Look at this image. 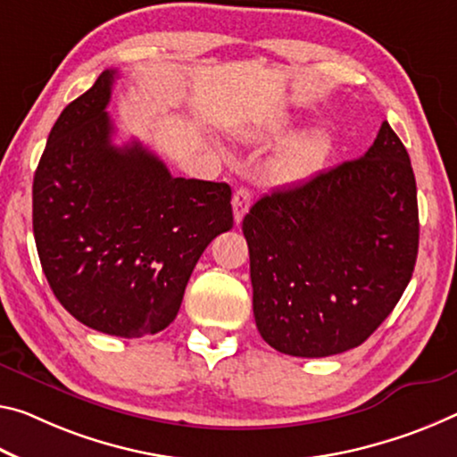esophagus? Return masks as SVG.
Returning a JSON list of instances; mask_svg holds the SVG:
<instances>
[{"label": "esophagus", "instance_id": "obj_1", "mask_svg": "<svg viewBox=\"0 0 457 457\" xmlns=\"http://www.w3.org/2000/svg\"><path fill=\"white\" fill-rule=\"evenodd\" d=\"M250 203H252V195L248 189H244V187L236 189L234 197H231V207H234V221L236 223H240L244 220V215L248 213Z\"/></svg>", "mask_w": 457, "mask_h": 457}]
</instances>
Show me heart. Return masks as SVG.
I'll return each instance as SVG.
<instances>
[{
    "mask_svg": "<svg viewBox=\"0 0 457 457\" xmlns=\"http://www.w3.org/2000/svg\"><path fill=\"white\" fill-rule=\"evenodd\" d=\"M293 129V118L280 113L277 118L264 121L250 132L245 137L252 142H278ZM331 140L325 132L313 129V132H303L288 140L268 164V175L278 185H291L307 179L323 166L325 158L329 154Z\"/></svg>",
    "mask_w": 457,
    "mask_h": 457,
    "instance_id": "b5f03b06",
    "label": "heart"
}]
</instances>
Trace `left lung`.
I'll list each match as a JSON object with an SVG mask.
<instances>
[{"label":"left lung","mask_w":457,"mask_h":457,"mask_svg":"<svg viewBox=\"0 0 457 457\" xmlns=\"http://www.w3.org/2000/svg\"><path fill=\"white\" fill-rule=\"evenodd\" d=\"M242 231L264 342L296 358L358 347L415 270L419 209L407 148L382 121L364 156L264 195Z\"/></svg>","instance_id":"8db88e82"}]
</instances>
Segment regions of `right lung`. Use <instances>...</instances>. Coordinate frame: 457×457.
Wrapping results in <instances>:
<instances>
[{"mask_svg":"<svg viewBox=\"0 0 457 457\" xmlns=\"http://www.w3.org/2000/svg\"><path fill=\"white\" fill-rule=\"evenodd\" d=\"M118 71L64 107L32 185L42 270L91 329L144 337L175 321L203 250L234 228L228 183L172 177L140 142L113 144L105 112Z\"/></svg>","mask_w":457,"mask_h":457,"instance_id":"right-lung-1","label":"right lung"}]
</instances>
